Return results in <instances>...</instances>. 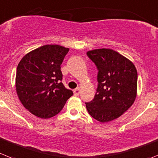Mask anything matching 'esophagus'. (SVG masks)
Wrapping results in <instances>:
<instances>
[{
    "instance_id": "34e87169",
    "label": "esophagus",
    "mask_w": 158,
    "mask_h": 158,
    "mask_svg": "<svg viewBox=\"0 0 158 158\" xmlns=\"http://www.w3.org/2000/svg\"><path fill=\"white\" fill-rule=\"evenodd\" d=\"M73 93H74L75 95H79V94L81 93V89H79V88L74 89V90H73Z\"/></svg>"
}]
</instances>
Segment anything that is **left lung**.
<instances>
[{"instance_id":"left-lung-1","label":"left lung","mask_w":158,"mask_h":158,"mask_svg":"<svg viewBox=\"0 0 158 158\" xmlns=\"http://www.w3.org/2000/svg\"><path fill=\"white\" fill-rule=\"evenodd\" d=\"M87 56L99 70L95 97L85 102L88 112L102 123L117 119L135 102L136 68L129 59L110 48L89 51Z\"/></svg>"}]
</instances>
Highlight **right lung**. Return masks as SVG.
<instances>
[{
  "instance_id": "right-lung-1",
  "label": "right lung",
  "mask_w": 158,
  "mask_h": 158,
  "mask_svg": "<svg viewBox=\"0 0 158 158\" xmlns=\"http://www.w3.org/2000/svg\"><path fill=\"white\" fill-rule=\"evenodd\" d=\"M68 52V48L47 44L27 53L18 64L17 95L23 106L38 118L54 117L73 95L61 82V64Z\"/></svg>"
}]
</instances>
